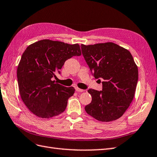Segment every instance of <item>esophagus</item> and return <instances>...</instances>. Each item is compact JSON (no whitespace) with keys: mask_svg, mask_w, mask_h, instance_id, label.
<instances>
[{"mask_svg":"<svg viewBox=\"0 0 157 157\" xmlns=\"http://www.w3.org/2000/svg\"><path fill=\"white\" fill-rule=\"evenodd\" d=\"M75 91L77 92H83L85 91L84 89H79L78 87H75Z\"/></svg>","mask_w":157,"mask_h":157,"instance_id":"1","label":"esophagus"}]
</instances>
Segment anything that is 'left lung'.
<instances>
[{
	"instance_id": "8db88e82",
	"label": "left lung",
	"mask_w": 157,
	"mask_h": 157,
	"mask_svg": "<svg viewBox=\"0 0 157 157\" xmlns=\"http://www.w3.org/2000/svg\"><path fill=\"white\" fill-rule=\"evenodd\" d=\"M82 55L95 79L102 81V90L89 89L86 113L101 122L122 116L135 95L138 69L130 52L113 43L81 44Z\"/></svg>"
}]
</instances>
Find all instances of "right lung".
Here are the masks:
<instances>
[{
  "label": "right lung",
  "mask_w": 157,
  "mask_h": 157,
  "mask_svg": "<svg viewBox=\"0 0 157 157\" xmlns=\"http://www.w3.org/2000/svg\"><path fill=\"white\" fill-rule=\"evenodd\" d=\"M78 44L43 39L30 44L24 52L17 69L20 94L28 109L39 118H50L63 113L75 89L51 79L64 62L80 56Z\"/></svg>",
  "instance_id": "1"
}]
</instances>
